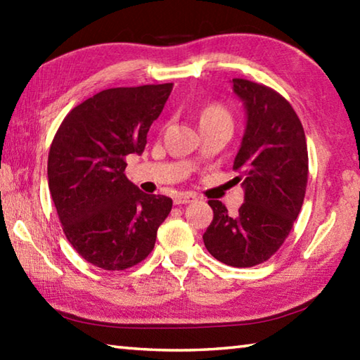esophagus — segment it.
<instances>
[{
	"label": "esophagus",
	"mask_w": 360,
	"mask_h": 360,
	"mask_svg": "<svg viewBox=\"0 0 360 360\" xmlns=\"http://www.w3.org/2000/svg\"><path fill=\"white\" fill-rule=\"evenodd\" d=\"M174 205H187L195 202V195L191 192H181L174 195Z\"/></svg>",
	"instance_id": "obj_1"
}]
</instances>
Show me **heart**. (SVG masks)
<instances>
[{
	"mask_svg": "<svg viewBox=\"0 0 360 360\" xmlns=\"http://www.w3.org/2000/svg\"><path fill=\"white\" fill-rule=\"evenodd\" d=\"M231 122V117L227 109L221 105H210L206 106L202 114H200V124L205 122Z\"/></svg>",
	"mask_w": 360,
	"mask_h": 360,
	"instance_id": "1",
	"label": "heart"
}]
</instances>
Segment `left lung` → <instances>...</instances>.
I'll return each instance as SVG.
<instances>
[{"label":"left lung","mask_w":360,"mask_h":360,"mask_svg":"<svg viewBox=\"0 0 360 360\" xmlns=\"http://www.w3.org/2000/svg\"><path fill=\"white\" fill-rule=\"evenodd\" d=\"M233 92L246 109L233 162L245 203L230 216L222 202L210 200L214 217L203 241L219 262L246 268L270 259L289 236L307 191L308 149L302 122L284 96L246 79H233Z\"/></svg>","instance_id":"left-lung-1"}]
</instances>
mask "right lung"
Wrapping results in <instances>:
<instances>
[{"instance_id":"obj_1","label":"right lung","mask_w":360,"mask_h":360,"mask_svg":"<svg viewBox=\"0 0 360 360\" xmlns=\"http://www.w3.org/2000/svg\"><path fill=\"white\" fill-rule=\"evenodd\" d=\"M173 84L108 89L71 109L49 150L47 178L66 238L103 270L139 264L173 200L127 179L125 157L143 154Z\"/></svg>"}]
</instances>
